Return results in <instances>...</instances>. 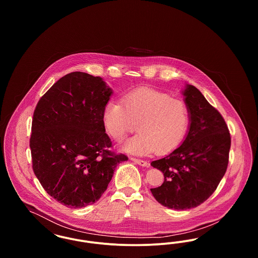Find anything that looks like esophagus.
<instances>
[{
    "label": "esophagus",
    "mask_w": 258,
    "mask_h": 258,
    "mask_svg": "<svg viewBox=\"0 0 258 258\" xmlns=\"http://www.w3.org/2000/svg\"><path fill=\"white\" fill-rule=\"evenodd\" d=\"M131 160L135 161V163L141 165V166H144V167L149 166V163H148L146 160H140V159H136V158H131Z\"/></svg>",
    "instance_id": "esophagus-1"
}]
</instances>
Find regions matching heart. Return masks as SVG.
I'll return each mask as SVG.
<instances>
[{
	"label": "heart",
	"instance_id": "1",
	"mask_svg": "<svg viewBox=\"0 0 258 258\" xmlns=\"http://www.w3.org/2000/svg\"><path fill=\"white\" fill-rule=\"evenodd\" d=\"M123 104L109 100L103 110L105 128L121 141L137 128L140 133L125 141L122 149L135 155L157 151L165 154L178 147L189 126V109L184 100L160 91L141 88L123 96Z\"/></svg>",
	"mask_w": 258,
	"mask_h": 258
}]
</instances>
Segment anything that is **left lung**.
<instances>
[{"label":"left lung","instance_id":"8db88e82","mask_svg":"<svg viewBox=\"0 0 258 258\" xmlns=\"http://www.w3.org/2000/svg\"><path fill=\"white\" fill-rule=\"evenodd\" d=\"M183 95L190 116L187 135L180 147L151 163L164 176L152 195L175 210L195 208L213 195L226 172L231 145L224 119L201 92L187 84Z\"/></svg>","mask_w":258,"mask_h":258}]
</instances>
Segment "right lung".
Segmentation results:
<instances>
[{
    "label": "right lung",
    "mask_w": 258,
    "mask_h": 258,
    "mask_svg": "<svg viewBox=\"0 0 258 258\" xmlns=\"http://www.w3.org/2000/svg\"><path fill=\"white\" fill-rule=\"evenodd\" d=\"M111 95L101 77L74 72L37 102L30 138L33 169L45 191L67 207L98 201L116 166L127 160L109 150L103 110Z\"/></svg>",
    "instance_id": "1"
}]
</instances>
